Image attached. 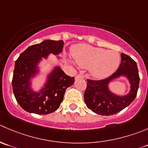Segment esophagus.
Returning <instances> with one entry per match:
<instances>
[{
  "mask_svg": "<svg viewBox=\"0 0 148 148\" xmlns=\"http://www.w3.org/2000/svg\"><path fill=\"white\" fill-rule=\"evenodd\" d=\"M84 79V76L82 75V74H78L76 77V79Z\"/></svg>",
  "mask_w": 148,
  "mask_h": 148,
  "instance_id": "esophagus-1",
  "label": "esophagus"
}]
</instances>
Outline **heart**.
I'll use <instances>...</instances> for the list:
<instances>
[{
	"mask_svg": "<svg viewBox=\"0 0 148 148\" xmlns=\"http://www.w3.org/2000/svg\"><path fill=\"white\" fill-rule=\"evenodd\" d=\"M75 62L82 68H90L96 78H105L113 74L119 67L120 54L115 51L90 45H79L72 51Z\"/></svg>",
	"mask_w": 148,
	"mask_h": 148,
	"instance_id": "obj_1",
	"label": "heart"
}]
</instances>
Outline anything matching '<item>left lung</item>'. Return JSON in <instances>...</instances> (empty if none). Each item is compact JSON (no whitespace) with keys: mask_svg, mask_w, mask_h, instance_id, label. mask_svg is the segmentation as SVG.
Returning a JSON list of instances; mask_svg holds the SVG:
<instances>
[{"mask_svg":"<svg viewBox=\"0 0 148 148\" xmlns=\"http://www.w3.org/2000/svg\"><path fill=\"white\" fill-rule=\"evenodd\" d=\"M121 61L116 72L103 79H87L84 99L87 108L93 112L102 116H110L119 113L135 99L140 83L137 63L129 56L121 54ZM125 75L131 84V90L127 96L120 97L111 93L107 89V84L111 79Z\"/></svg>","mask_w":148,"mask_h":148,"instance_id":"obj_1","label":"left lung"}]
</instances>
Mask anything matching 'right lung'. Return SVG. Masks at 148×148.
<instances>
[{
  "mask_svg": "<svg viewBox=\"0 0 148 148\" xmlns=\"http://www.w3.org/2000/svg\"><path fill=\"white\" fill-rule=\"evenodd\" d=\"M64 41L45 40L31 45L20 54L15 62L12 87L16 100L26 111L36 114H51L59 108L66 90L74 82V77L66 75L59 67L50 75L48 83L40 92L35 93L29 85L30 77L37 71L41 57L62 51Z\"/></svg>",
  "mask_w": 148,
  "mask_h": 148,
  "instance_id": "right-lung-1",
  "label": "right lung"
}]
</instances>
